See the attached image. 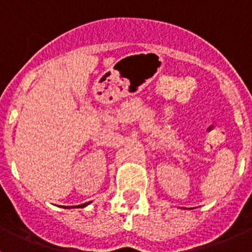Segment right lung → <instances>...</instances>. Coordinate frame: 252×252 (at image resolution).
Returning <instances> with one entry per match:
<instances>
[{
  "label": "right lung",
  "instance_id": "1",
  "mask_svg": "<svg viewBox=\"0 0 252 252\" xmlns=\"http://www.w3.org/2000/svg\"><path fill=\"white\" fill-rule=\"evenodd\" d=\"M87 204L88 203H84V204H82V206H78V207H84V206H87ZM64 208H70V207H64Z\"/></svg>",
  "mask_w": 252,
  "mask_h": 252
}]
</instances>
